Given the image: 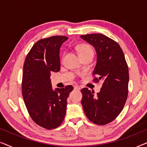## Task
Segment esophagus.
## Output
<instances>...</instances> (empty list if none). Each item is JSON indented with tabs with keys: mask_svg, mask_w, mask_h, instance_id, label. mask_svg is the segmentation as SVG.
I'll list each match as a JSON object with an SVG mask.
<instances>
[{
	"mask_svg": "<svg viewBox=\"0 0 147 147\" xmlns=\"http://www.w3.org/2000/svg\"><path fill=\"white\" fill-rule=\"evenodd\" d=\"M74 90H80V88L78 86H74Z\"/></svg>",
	"mask_w": 147,
	"mask_h": 147,
	"instance_id": "esophagus-1",
	"label": "esophagus"
}]
</instances>
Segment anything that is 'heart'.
Returning <instances> with one entry per match:
<instances>
[{"label": "heart", "mask_w": 147, "mask_h": 147, "mask_svg": "<svg viewBox=\"0 0 147 147\" xmlns=\"http://www.w3.org/2000/svg\"><path fill=\"white\" fill-rule=\"evenodd\" d=\"M78 53H79V55L82 53H87V52H89V51H92V47L88 45H86V44H82V45H80L78 46Z\"/></svg>", "instance_id": "1"}]
</instances>
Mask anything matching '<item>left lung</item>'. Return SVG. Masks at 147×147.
I'll return each instance as SVG.
<instances>
[{"label":"left lung","instance_id":"obj_1","mask_svg":"<svg viewBox=\"0 0 147 147\" xmlns=\"http://www.w3.org/2000/svg\"><path fill=\"white\" fill-rule=\"evenodd\" d=\"M93 46L96 52V64L93 74L98 75L102 86L97 95L88 88L81 90L82 105L90 121L104 125L113 121L123 109L128 96V67L120 45L100 33L80 36Z\"/></svg>","mask_w":147,"mask_h":147}]
</instances>
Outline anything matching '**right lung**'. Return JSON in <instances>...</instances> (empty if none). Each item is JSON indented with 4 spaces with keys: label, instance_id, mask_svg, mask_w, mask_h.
Wrapping results in <instances>:
<instances>
[{
    "label": "right lung",
    "instance_id": "add662e5",
    "mask_svg": "<svg viewBox=\"0 0 147 147\" xmlns=\"http://www.w3.org/2000/svg\"><path fill=\"white\" fill-rule=\"evenodd\" d=\"M68 37L53 36L34 44L23 66L22 92L29 115L46 129L59 126L65 118L67 98L73 86L52 88L51 74L60 69V48Z\"/></svg>",
    "mask_w": 147,
    "mask_h": 147
}]
</instances>
